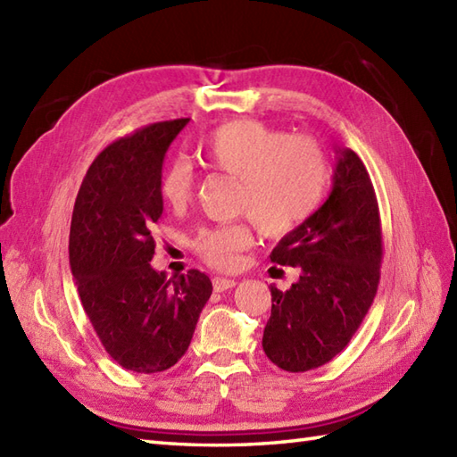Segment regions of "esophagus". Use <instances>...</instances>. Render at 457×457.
Wrapping results in <instances>:
<instances>
[{"instance_id": "obj_1", "label": "esophagus", "mask_w": 457, "mask_h": 457, "mask_svg": "<svg viewBox=\"0 0 457 457\" xmlns=\"http://www.w3.org/2000/svg\"><path fill=\"white\" fill-rule=\"evenodd\" d=\"M212 285L216 293H223V290L228 288H234L236 287V280L234 278H226V277H213L212 278Z\"/></svg>"}]
</instances>
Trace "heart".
Segmentation results:
<instances>
[{
    "mask_svg": "<svg viewBox=\"0 0 457 457\" xmlns=\"http://www.w3.org/2000/svg\"><path fill=\"white\" fill-rule=\"evenodd\" d=\"M206 167L241 182L239 210L257 223L267 237H285L316 212L328 188L324 151L308 137H290L255 120L223 123L198 145ZM196 172L187 161H174L162 172L161 196L182 210L194 196ZM251 244L247 223L202 228L192 249L208 265L228 270L237 265V253Z\"/></svg>",
    "mask_w": 457,
    "mask_h": 457,
    "instance_id": "b5f03b06",
    "label": "heart"
}]
</instances>
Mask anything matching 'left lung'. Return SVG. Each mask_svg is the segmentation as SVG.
<instances>
[{
    "instance_id": "left-lung-1",
    "label": "left lung",
    "mask_w": 457,
    "mask_h": 457,
    "mask_svg": "<svg viewBox=\"0 0 457 457\" xmlns=\"http://www.w3.org/2000/svg\"><path fill=\"white\" fill-rule=\"evenodd\" d=\"M298 267L287 293L270 287L263 349L288 373L316 369L344 352L373 304L383 261V231L373 182L352 149L337 154L328 200L270 253Z\"/></svg>"
}]
</instances>
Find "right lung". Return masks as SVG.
I'll return each mask as SVG.
<instances>
[{
	"label": "right lung",
	"instance_id": "add662e5",
	"mask_svg": "<svg viewBox=\"0 0 457 457\" xmlns=\"http://www.w3.org/2000/svg\"><path fill=\"white\" fill-rule=\"evenodd\" d=\"M188 121L151 123L115 139L90 164L74 202L68 255L80 303L105 352L135 373L167 371L187 353L212 295L196 269L169 280L151 267L164 153Z\"/></svg>",
	"mask_w": 457,
	"mask_h": 457
}]
</instances>
